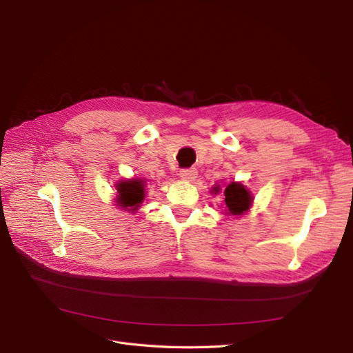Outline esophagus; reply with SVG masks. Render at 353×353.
I'll list each match as a JSON object with an SVG mask.
<instances>
[{
	"label": "esophagus",
	"mask_w": 353,
	"mask_h": 353,
	"mask_svg": "<svg viewBox=\"0 0 353 353\" xmlns=\"http://www.w3.org/2000/svg\"><path fill=\"white\" fill-rule=\"evenodd\" d=\"M196 175H197L196 168H187V169L179 170V176H181V179H184V181H193L196 178Z\"/></svg>",
	"instance_id": "obj_1"
}]
</instances>
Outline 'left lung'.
Instances as JSON below:
<instances>
[{
	"label": "left lung",
	"mask_w": 353,
	"mask_h": 353,
	"mask_svg": "<svg viewBox=\"0 0 353 353\" xmlns=\"http://www.w3.org/2000/svg\"><path fill=\"white\" fill-rule=\"evenodd\" d=\"M219 187H215L213 193H219ZM223 196H225V213H231V215H241L249 209L252 203L249 191L237 183H231L223 191Z\"/></svg>",
	"instance_id": "8db88e82"
}]
</instances>
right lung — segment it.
Here are the masks:
<instances>
[{
	"instance_id": "add662e5",
	"label": "right lung",
	"mask_w": 353,
	"mask_h": 353,
	"mask_svg": "<svg viewBox=\"0 0 353 353\" xmlns=\"http://www.w3.org/2000/svg\"><path fill=\"white\" fill-rule=\"evenodd\" d=\"M117 191H119L121 206L131 208V210H135L144 200V184L140 179H132L117 184Z\"/></svg>"
}]
</instances>
